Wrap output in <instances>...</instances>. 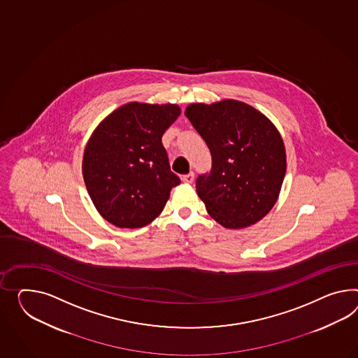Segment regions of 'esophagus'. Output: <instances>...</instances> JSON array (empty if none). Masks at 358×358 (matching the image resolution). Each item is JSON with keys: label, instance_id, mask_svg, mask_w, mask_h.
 I'll return each instance as SVG.
<instances>
[{"label": "esophagus", "instance_id": "obj_1", "mask_svg": "<svg viewBox=\"0 0 358 358\" xmlns=\"http://www.w3.org/2000/svg\"><path fill=\"white\" fill-rule=\"evenodd\" d=\"M193 179H194V173H189V174H185L182 176V180H183L184 183H192Z\"/></svg>", "mask_w": 358, "mask_h": 358}]
</instances>
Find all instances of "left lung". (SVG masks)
I'll use <instances>...</instances> for the list:
<instances>
[{
  "label": "left lung",
  "mask_w": 358,
  "mask_h": 358,
  "mask_svg": "<svg viewBox=\"0 0 358 358\" xmlns=\"http://www.w3.org/2000/svg\"><path fill=\"white\" fill-rule=\"evenodd\" d=\"M185 117L211 155L210 173L196 191L211 218L226 229H244L275 205L285 179V144L262 113L236 100L192 103Z\"/></svg>",
  "instance_id": "obj_1"
}]
</instances>
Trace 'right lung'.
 <instances>
[{
  "instance_id": "add662e5",
  "label": "right lung",
  "mask_w": 358,
  "mask_h": 358,
  "mask_svg": "<svg viewBox=\"0 0 358 358\" xmlns=\"http://www.w3.org/2000/svg\"><path fill=\"white\" fill-rule=\"evenodd\" d=\"M179 115L173 103L129 102L94 129L83 157L84 183L96 209L114 226H147L180 183L162 145V135Z\"/></svg>"
}]
</instances>
